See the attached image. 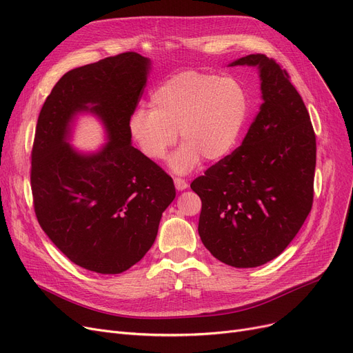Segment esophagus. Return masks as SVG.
Wrapping results in <instances>:
<instances>
[{
  "label": "esophagus",
  "mask_w": 353,
  "mask_h": 353,
  "mask_svg": "<svg viewBox=\"0 0 353 353\" xmlns=\"http://www.w3.org/2000/svg\"><path fill=\"white\" fill-rule=\"evenodd\" d=\"M174 186H176V189L179 190V192H183V190H186L188 189V181L186 180H183V179H179V177H176L174 179Z\"/></svg>",
  "instance_id": "obj_1"
}]
</instances>
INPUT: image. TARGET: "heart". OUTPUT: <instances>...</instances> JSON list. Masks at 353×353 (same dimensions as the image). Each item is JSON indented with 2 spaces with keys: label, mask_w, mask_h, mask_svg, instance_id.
Here are the masks:
<instances>
[{
  "label": "heart",
  "mask_w": 353,
  "mask_h": 353,
  "mask_svg": "<svg viewBox=\"0 0 353 353\" xmlns=\"http://www.w3.org/2000/svg\"><path fill=\"white\" fill-rule=\"evenodd\" d=\"M152 110L139 107L128 120V132L140 153L152 161L164 160L177 141L183 144L169 165L188 174L201 159L217 161L236 147L246 127L250 100L233 77L181 71L152 92Z\"/></svg>",
  "instance_id": "obj_1"
}]
</instances>
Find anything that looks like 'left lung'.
I'll list each match as a JSON object with an SVG mask.
<instances>
[{"instance_id":"obj_1","label":"left lung","mask_w":353,"mask_h":353,"mask_svg":"<svg viewBox=\"0 0 353 353\" xmlns=\"http://www.w3.org/2000/svg\"><path fill=\"white\" fill-rule=\"evenodd\" d=\"M256 67L262 105L236 150L197 177L199 234L220 262L256 268L279 256L312 209L316 137L289 74L265 54L229 64Z\"/></svg>"}]
</instances>
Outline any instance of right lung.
Segmentation results:
<instances>
[{
	"mask_svg": "<svg viewBox=\"0 0 353 353\" xmlns=\"http://www.w3.org/2000/svg\"><path fill=\"white\" fill-rule=\"evenodd\" d=\"M152 70L150 59L123 52L74 68L59 80L39 116L31 153V190L39 223L68 259L117 274L154 243L173 180L132 145L128 120ZM91 112L108 143L83 154L70 144L72 124Z\"/></svg>",
	"mask_w": 353,
	"mask_h": 353,
	"instance_id": "obj_1",
	"label": "right lung"
}]
</instances>
